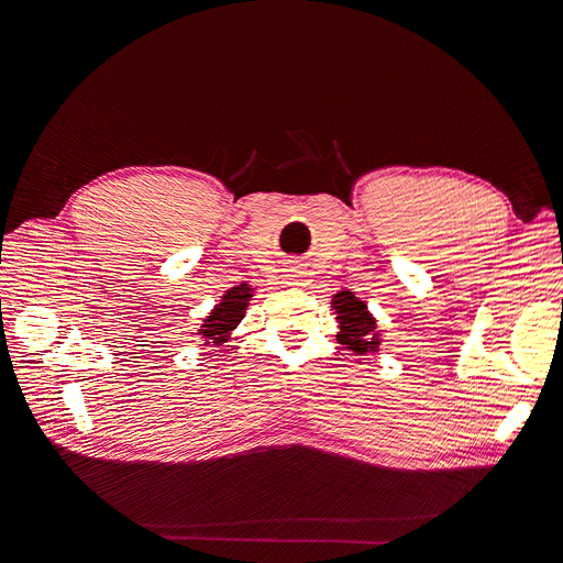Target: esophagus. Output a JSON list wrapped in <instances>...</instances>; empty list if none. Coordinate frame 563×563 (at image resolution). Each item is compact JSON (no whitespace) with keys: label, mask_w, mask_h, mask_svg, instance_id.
<instances>
[{"label":"esophagus","mask_w":563,"mask_h":563,"mask_svg":"<svg viewBox=\"0 0 563 563\" xmlns=\"http://www.w3.org/2000/svg\"><path fill=\"white\" fill-rule=\"evenodd\" d=\"M287 285H291V287H301V285H306L303 272L299 269V266H294V269H289V274H287Z\"/></svg>","instance_id":"1"}]
</instances>
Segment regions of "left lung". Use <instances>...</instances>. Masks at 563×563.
I'll use <instances>...</instances> for the list:
<instances>
[{
    "label": "left lung",
    "mask_w": 563,
    "mask_h": 563,
    "mask_svg": "<svg viewBox=\"0 0 563 563\" xmlns=\"http://www.w3.org/2000/svg\"><path fill=\"white\" fill-rule=\"evenodd\" d=\"M331 308L335 310V319L340 323V333L335 335L340 344H346V349L361 353V356L378 351L383 333L378 331L376 319L367 310L365 301H361L349 289H340L338 294H333Z\"/></svg>",
    "instance_id": "1"
}]
</instances>
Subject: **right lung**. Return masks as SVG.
<instances>
[{
    "instance_id": "add662e5",
    "label": "right lung",
    "mask_w": 563,
    "mask_h": 563,
    "mask_svg": "<svg viewBox=\"0 0 563 563\" xmlns=\"http://www.w3.org/2000/svg\"><path fill=\"white\" fill-rule=\"evenodd\" d=\"M253 287L249 283L230 287L221 301L214 306V310L205 317L202 327L198 329V335L205 340V344L221 346L228 342V335L240 327V321L246 314V308L253 299Z\"/></svg>"
}]
</instances>
